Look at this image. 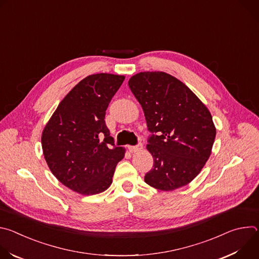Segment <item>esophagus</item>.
Listing matches in <instances>:
<instances>
[{"label": "esophagus", "instance_id": "34e87169", "mask_svg": "<svg viewBox=\"0 0 259 259\" xmlns=\"http://www.w3.org/2000/svg\"><path fill=\"white\" fill-rule=\"evenodd\" d=\"M128 150L130 153H136V152H139L142 150V143L139 142L138 144L136 145H129L128 146Z\"/></svg>", "mask_w": 259, "mask_h": 259}]
</instances>
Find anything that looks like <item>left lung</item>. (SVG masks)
Listing matches in <instances>:
<instances>
[{"mask_svg": "<svg viewBox=\"0 0 259 259\" xmlns=\"http://www.w3.org/2000/svg\"><path fill=\"white\" fill-rule=\"evenodd\" d=\"M128 85L152 133L146 149L154 166L144 181L165 192L187 186L211 155L216 129L209 109L188 86L163 71L136 73Z\"/></svg>", "mask_w": 259, "mask_h": 259, "instance_id": "8db88e82", "label": "left lung"}]
</instances>
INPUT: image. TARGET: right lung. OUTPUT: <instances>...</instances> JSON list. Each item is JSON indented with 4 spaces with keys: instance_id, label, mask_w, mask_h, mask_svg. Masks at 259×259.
Here are the masks:
<instances>
[{
    "instance_id": "right-lung-1",
    "label": "right lung",
    "mask_w": 259,
    "mask_h": 259,
    "mask_svg": "<svg viewBox=\"0 0 259 259\" xmlns=\"http://www.w3.org/2000/svg\"><path fill=\"white\" fill-rule=\"evenodd\" d=\"M124 80V76L103 72L86 77L61 100L43 130L48 167L73 192L91 196L107 190L125 156L104 121L108 103Z\"/></svg>"
}]
</instances>
